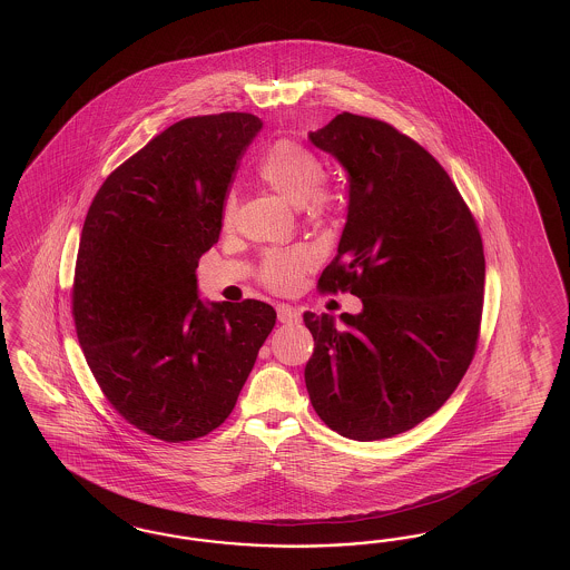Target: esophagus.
<instances>
[{
	"label": "esophagus",
	"mask_w": 570,
	"mask_h": 570,
	"mask_svg": "<svg viewBox=\"0 0 570 570\" xmlns=\"http://www.w3.org/2000/svg\"><path fill=\"white\" fill-rule=\"evenodd\" d=\"M277 320L282 324H298L301 322V311L293 305H277Z\"/></svg>",
	"instance_id": "34e87169"
}]
</instances>
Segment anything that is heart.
<instances>
[{
    "label": "heart",
    "instance_id": "obj_1",
    "mask_svg": "<svg viewBox=\"0 0 570 570\" xmlns=\"http://www.w3.org/2000/svg\"><path fill=\"white\" fill-rule=\"evenodd\" d=\"M259 177L291 205H303L313 215H326L334 207V194L322 184L324 165L307 148L293 139H279L261 158ZM236 213V196L227 194L224 203V224ZM313 263L305 246L269 250L261 263V282L276 291L291 293Z\"/></svg>",
    "mask_w": 570,
    "mask_h": 570
}]
</instances>
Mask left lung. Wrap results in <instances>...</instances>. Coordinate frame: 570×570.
I'll return each instance as SVG.
<instances>
[{
	"mask_svg": "<svg viewBox=\"0 0 570 570\" xmlns=\"http://www.w3.org/2000/svg\"><path fill=\"white\" fill-rule=\"evenodd\" d=\"M348 177L338 253L320 277L362 311L315 315L305 367L311 405L332 431L379 441L410 431L455 391L483 313V240L445 169L389 122L343 112L311 131Z\"/></svg>",
	"mask_w": 570,
	"mask_h": 570,
	"instance_id": "obj_1",
	"label": "left lung"
}]
</instances>
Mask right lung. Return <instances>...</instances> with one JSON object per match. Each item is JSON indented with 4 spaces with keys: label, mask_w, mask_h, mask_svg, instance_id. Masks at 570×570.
Wrapping results in <instances>:
<instances>
[{
    "label": "right lung",
    "mask_w": 570,
    "mask_h": 570,
    "mask_svg": "<svg viewBox=\"0 0 570 570\" xmlns=\"http://www.w3.org/2000/svg\"><path fill=\"white\" fill-rule=\"evenodd\" d=\"M261 127L248 112L175 122L110 173L87 210L72 284L77 338L110 405L160 441L224 424L276 326L272 305L208 303L196 279Z\"/></svg>",
    "instance_id": "add662e5"
}]
</instances>
